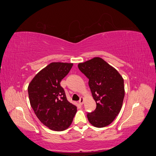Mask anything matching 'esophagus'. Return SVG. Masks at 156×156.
I'll return each instance as SVG.
<instances>
[{
  "instance_id": "1",
  "label": "esophagus",
  "mask_w": 156,
  "mask_h": 156,
  "mask_svg": "<svg viewBox=\"0 0 156 156\" xmlns=\"http://www.w3.org/2000/svg\"><path fill=\"white\" fill-rule=\"evenodd\" d=\"M83 103H84V98L83 97H81V98H80V100L79 101V103L81 105H82L83 104Z\"/></svg>"
}]
</instances>
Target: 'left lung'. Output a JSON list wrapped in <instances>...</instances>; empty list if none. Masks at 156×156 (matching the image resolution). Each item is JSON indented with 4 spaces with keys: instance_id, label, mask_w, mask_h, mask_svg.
Listing matches in <instances>:
<instances>
[{
    "instance_id": "obj_1",
    "label": "left lung",
    "mask_w": 156,
    "mask_h": 156,
    "mask_svg": "<svg viewBox=\"0 0 156 156\" xmlns=\"http://www.w3.org/2000/svg\"><path fill=\"white\" fill-rule=\"evenodd\" d=\"M89 79L88 85L96 108L87 113L90 123L96 127L111 124L119 115L125 95L124 79L118 71L100 57L78 64Z\"/></svg>"
}]
</instances>
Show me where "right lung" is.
Wrapping results in <instances>:
<instances>
[{
	"label": "right lung",
	"mask_w": 156,
	"mask_h": 156,
	"mask_svg": "<svg viewBox=\"0 0 156 156\" xmlns=\"http://www.w3.org/2000/svg\"><path fill=\"white\" fill-rule=\"evenodd\" d=\"M72 63L52 62L41 69L28 87L30 105L42 124L50 129L63 131L71 125L77 107L68 100L60 81Z\"/></svg>",
	"instance_id": "1"
}]
</instances>
